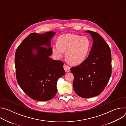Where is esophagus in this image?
I'll return each instance as SVG.
<instances>
[{"instance_id":"1","label":"esophagus","mask_w":126,"mask_h":126,"mask_svg":"<svg viewBox=\"0 0 126 126\" xmlns=\"http://www.w3.org/2000/svg\"><path fill=\"white\" fill-rule=\"evenodd\" d=\"M63 68H64V70H65L66 72H69L70 70V67L68 66V65H67L65 64L63 65Z\"/></svg>"}]
</instances>
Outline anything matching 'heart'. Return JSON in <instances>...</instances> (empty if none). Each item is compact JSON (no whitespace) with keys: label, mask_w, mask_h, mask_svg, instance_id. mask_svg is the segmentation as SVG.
Masks as SVG:
<instances>
[{"label":"heart","mask_w":126,"mask_h":126,"mask_svg":"<svg viewBox=\"0 0 126 126\" xmlns=\"http://www.w3.org/2000/svg\"><path fill=\"white\" fill-rule=\"evenodd\" d=\"M91 47V42L86 37L72 34H62L58 37L57 44L54 45L52 52L57 58L65 56L72 65H80L86 59Z\"/></svg>","instance_id":"b5f03b06"}]
</instances>
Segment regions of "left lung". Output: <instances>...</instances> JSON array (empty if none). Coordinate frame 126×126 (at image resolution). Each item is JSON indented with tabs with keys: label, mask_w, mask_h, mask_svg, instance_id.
<instances>
[{
	"label": "left lung",
	"mask_w": 126,
	"mask_h": 126,
	"mask_svg": "<svg viewBox=\"0 0 126 126\" xmlns=\"http://www.w3.org/2000/svg\"><path fill=\"white\" fill-rule=\"evenodd\" d=\"M90 34L93 45L87 58L80 65L70 69L74 80L73 88L80 97L88 98L100 94L111 76V53L109 46L97 32Z\"/></svg>",
	"instance_id": "1"
}]
</instances>
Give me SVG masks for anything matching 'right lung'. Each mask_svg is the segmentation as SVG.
<instances>
[{
  "label": "right lung",
  "instance_id": "1",
  "mask_svg": "<svg viewBox=\"0 0 126 126\" xmlns=\"http://www.w3.org/2000/svg\"><path fill=\"white\" fill-rule=\"evenodd\" d=\"M55 33L53 31L31 33L16 50L15 65L18 84L34 100L46 101L52 99L57 93L58 79L65 74L64 63L49 57L52 54L51 39Z\"/></svg>",
  "mask_w": 126,
  "mask_h": 126
}]
</instances>
